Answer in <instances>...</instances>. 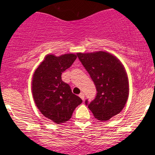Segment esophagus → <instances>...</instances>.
Listing matches in <instances>:
<instances>
[{
    "label": "esophagus",
    "mask_w": 155,
    "mask_h": 155,
    "mask_svg": "<svg viewBox=\"0 0 155 155\" xmlns=\"http://www.w3.org/2000/svg\"><path fill=\"white\" fill-rule=\"evenodd\" d=\"M79 96L80 97V98H82V99L84 101V99H85V94H84V93H82V92H81V93L79 94Z\"/></svg>",
    "instance_id": "obj_1"
}]
</instances>
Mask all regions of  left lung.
<instances>
[{"label": "left lung", "mask_w": 155, "mask_h": 155, "mask_svg": "<svg viewBox=\"0 0 155 155\" xmlns=\"http://www.w3.org/2000/svg\"><path fill=\"white\" fill-rule=\"evenodd\" d=\"M79 61L96 86L94 100L85 101L94 116L108 121L124 109L128 95L129 82L126 70L115 56L107 51L77 53Z\"/></svg>", "instance_id": "obj_1"}]
</instances>
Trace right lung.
<instances>
[{"label": "right lung", "instance_id": "add662e5", "mask_svg": "<svg viewBox=\"0 0 155 155\" xmlns=\"http://www.w3.org/2000/svg\"><path fill=\"white\" fill-rule=\"evenodd\" d=\"M76 58L75 54L59 57L47 54L33 76L32 93L36 106L46 118L57 124L68 121L82 102L61 79L62 73L73 64Z\"/></svg>", "mask_w": 155, "mask_h": 155}]
</instances>
